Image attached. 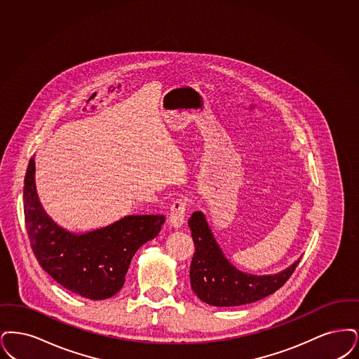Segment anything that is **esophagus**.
<instances>
[{"label": "esophagus", "mask_w": 359, "mask_h": 359, "mask_svg": "<svg viewBox=\"0 0 359 359\" xmlns=\"http://www.w3.org/2000/svg\"><path fill=\"white\" fill-rule=\"evenodd\" d=\"M187 203L185 198H178L172 203L170 208V217H169V224L172 228H181L182 224L185 222V216H187Z\"/></svg>", "instance_id": "1"}]
</instances>
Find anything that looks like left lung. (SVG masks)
Returning a JSON list of instances; mask_svg holds the SVG:
<instances>
[{
  "mask_svg": "<svg viewBox=\"0 0 359 359\" xmlns=\"http://www.w3.org/2000/svg\"><path fill=\"white\" fill-rule=\"evenodd\" d=\"M187 224L196 248L189 272L191 290L210 306L233 307L264 299L290 279L300 262L273 275L243 272L225 257L203 212H194Z\"/></svg>",
  "mask_w": 359,
  "mask_h": 359,
  "instance_id": "1",
  "label": "left lung"
}]
</instances>
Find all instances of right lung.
Returning <instances> with one entry per match:
<instances>
[{"label":"right lung","instance_id":"right-lung-1","mask_svg":"<svg viewBox=\"0 0 359 359\" xmlns=\"http://www.w3.org/2000/svg\"><path fill=\"white\" fill-rule=\"evenodd\" d=\"M32 158L24 180V215L32 250L43 269L68 291L103 300L123 287L133 256L158 236L165 216H125L107 226L74 233L50 219L36 190Z\"/></svg>","mask_w":359,"mask_h":359}]
</instances>
